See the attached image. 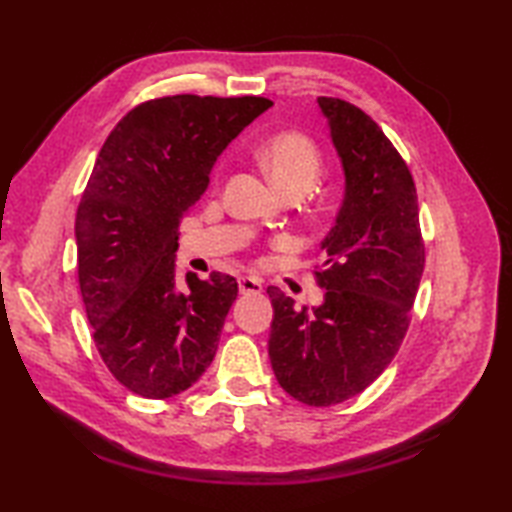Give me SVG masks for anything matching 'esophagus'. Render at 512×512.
<instances>
[{
  "instance_id": "34e87169",
  "label": "esophagus",
  "mask_w": 512,
  "mask_h": 512,
  "mask_svg": "<svg viewBox=\"0 0 512 512\" xmlns=\"http://www.w3.org/2000/svg\"><path fill=\"white\" fill-rule=\"evenodd\" d=\"M237 284L242 295H259L264 290V284L257 277H239Z\"/></svg>"
}]
</instances>
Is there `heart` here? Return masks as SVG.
Masks as SVG:
<instances>
[{"mask_svg":"<svg viewBox=\"0 0 512 512\" xmlns=\"http://www.w3.org/2000/svg\"><path fill=\"white\" fill-rule=\"evenodd\" d=\"M259 160L279 191L290 187L310 189L321 173V151L301 132H277L264 140Z\"/></svg>","mask_w":512,"mask_h":512,"instance_id":"b5f03b06","label":"heart"}]
</instances>
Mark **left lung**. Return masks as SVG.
<instances>
[{"instance_id": "obj_1", "label": "left lung", "mask_w": 512, "mask_h": 512, "mask_svg": "<svg viewBox=\"0 0 512 512\" xmlns=\"http://www.w3.org/2000/svg\"><path fill=\"white\" fill-rule=\"evenodd\" d=\"M345 173V195L321 248L325 288L317 308L270 286L275 317L268 356L292 398L330 407L385 372L409 328L424 270L416 184L405 160L356 105L319 96Z\"/></svg>"}]
</instances>
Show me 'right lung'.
Listing matches in <instances>:
<instances>
[{"instance_id": "add662e5", "label": "right lung", "mask_w": 512, "mask_h": 512, "mask_svg": "<svg viewBox=\"0 0 512 512\" xmlns=\"http://www.w3.org/2000/svg\"><path fill=\"white\" fill-rule=\"evenodd\" d=\"M273 101L178 94L140 103L103 143L76 211L79 286L118 383L171 398L211 365L237 299L231 275L176 279L178 226L217 156Z\"/></svg>"}]
</instances>
